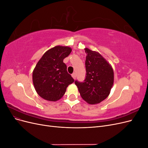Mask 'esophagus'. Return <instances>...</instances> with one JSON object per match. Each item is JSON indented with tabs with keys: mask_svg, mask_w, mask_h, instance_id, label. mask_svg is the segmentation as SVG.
<instances>
[{
	"mask_svg": "<svg viewBox=\"0 0 148 148\" xmlns=\"http://www.w3.org/2000/svg\"><path fill=\"white\" fill-rule=\"evenodd\" d=\"M71 76H72V77L73 78V79H75V78H76V73H72V74H71Z\"/></svg>",
	"mask_w": 148,
	"mask_h": 148,
	"instance_id": "1",
	"label": "esophagus"
}]
</instances>
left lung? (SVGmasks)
<instances>
[{
    "label": "left lung",
    "instance_id": "obj_1",
    "mask_svg": "<svg viewBox=\"0 0 148 148\" xmlns=\"http://www.w3.org/2000/svg\"><path fill=\"white\" fill-rule=\"evenodd\" d=\"M86 77L83 82L75 80L83 99L89 104H98L109 95L114 83L112 66L97 52L85 49Z\"/></svg>",
    "mask_w": 148,
    "mask_h": 148
}]
</instances>
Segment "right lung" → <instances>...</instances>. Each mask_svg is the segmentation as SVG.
Instances as JSON below:
<instances>
[{"label": "right lung", "mask_w": 148, "mask_h": 148, "mask_svg": "<svg viewBox=\"0 0 148 148\" xmlns=\"http://www.w3.org/2000/svg\"><path fill=\"white\" fill-rule=\"evenodd\" d=\"M71 52L69 47L57 46L49 49L39 60L33 72L36 91L43 99L56 101L65 93L74 79L67 72L64 59Z\"/></svg>", "instance_id": "add662e5"}]
</instances>
